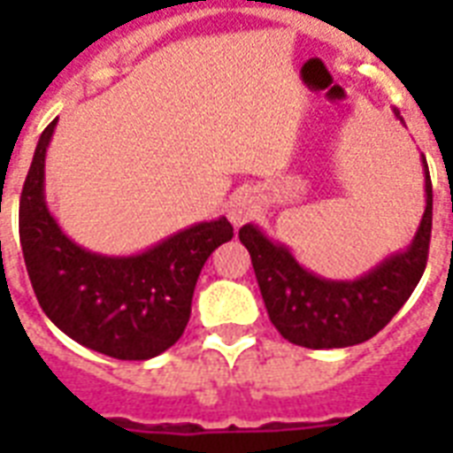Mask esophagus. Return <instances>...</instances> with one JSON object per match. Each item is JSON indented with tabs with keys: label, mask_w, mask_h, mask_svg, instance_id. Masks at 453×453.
Here are the masks:
<instances>
[{
	"label": "esophagus",
	"mask_w": 453,
	"mask_h": 453,
	"mask_svg": "<svg viewBox=\"0 0 453 453\" xmlns=\"http://www.w3.org/2000/svg\"><path fill=\"white\" fill-rule=\"evenodd\" d=\"M258 209H261V199L254 190H237L227 202V219L234 227H240L254 219Z\"/></svg>",
	"instance_id": "1"
}]
</instances>
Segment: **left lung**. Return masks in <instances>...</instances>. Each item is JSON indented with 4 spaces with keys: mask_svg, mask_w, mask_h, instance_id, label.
Returning <instances> with one entry per match:
<instances>
[{
    "mask_svg": "<svg viewBox=\"0 0 453 453\" xmlns=\"http://www.w3.org/2000/svg\"><path fill=\"white\" fill-rule=\"evenodd\" d=\"M395 117L404 124L397 110ZM426 211L411 244L355 280H326L303 268L284 242L270 240L254 223L240 227V242L254 263L270 322L289 343L322 350L348 348L376 336L407 303L423 277L433 227V183L426 157Z\"/></svg>",
    "mask_w": 453,
    "mask_h": 453,
    "instance_id": "left-lung-1",
    "label": "left lung"
}]
</instances>
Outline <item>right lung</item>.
Listing matches in <instances>:
<instances>
[{
	"mask_svg": "<svg viewBox=\"0 0 453 453\" xmlns=\"http://www.w3.org/2000/svg\"><path fill=\"white\" fill-rule=\"evenodd\" d=\"M56 124L39 136L18 211L35 296L46 317L88 350L115 359L157 357L183 336L199 273L233 240V226L226 216L195 223L129 256L80 247L46 204L44 164Z\"/></svg>",
	"mask_w": 453,
	"mask_h": 453,
	"instance_id": "obj_1",
	"label": "right lung"
}]
</instances>
